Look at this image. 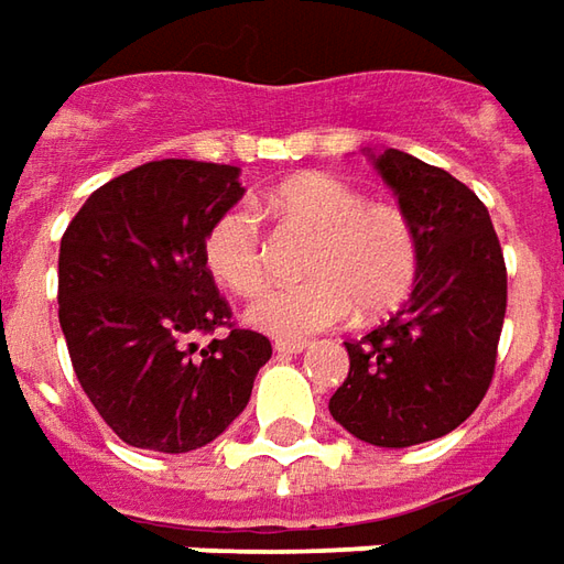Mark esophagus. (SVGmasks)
I'll return each instance as SVG.
<instances>
[{"mask_svg": "<svg viewBox=\"0 0 564 564\" xmlns=\"http://www.w3.org/2000/svg\"><path fill=\"white\" fill-rule=\"evenodd\" d=\"M305 348H308V341H290V338H274V350H278L281 357H293V354H302Z\"/></svg>", "mask_w": 564, "mask_h": 564, "instance_id": "obj_1", "label": "esophagus"}]
</instances>
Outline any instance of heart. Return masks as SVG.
<instances>
[{
    "label": "heart",
    "instance_id": "b5f03b06",
    "mask_svg": "<svg viewBox=\"0 0 564 564\" xmlns=\"http://www.w3.org/2000/svg\"><path fill=\"white\" fill-rule=\"evenodd\" d=\"M262 210L311 231L299 283L259 293L247 323L281 338H302L360 308L378 317L400 308L421 271V238L412 216L391 200H366L357 186L326 173L286 180L262 198ZM204 259L231 293L250 295L265 281V241L250 207L231 204L204 235Z\"/></svg>",
    "mask_w": 564,
    "mask_h": 564
}]
</instances>
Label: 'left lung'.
Listing matches in <instances>:
<instances>
[{
    "mask_svg": "<svg viewBox=\"0 0 564 564\" xmlns=\"http://www.w3.org/2000/svg\"><path fill=\"white\" fill-rule=\"evenodd\" d=\"M378 173L421 238L415 290L391 321L345 341L333 419L369 446L440 440L482 403L507 314V265L486 204L452 173L384 149Z\"/></svg>",
    "mask_w": 564,
    "mask_h": 564,
    "instance_id": "8db88e82",
    "label": "left lung"
}]
</instances>
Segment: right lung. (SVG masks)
<instances>
[{"label":"right lung","instance_id":"obj_1","mask_svg":"<svg viewBox=\"0 0 564 564\" xmlns=\"http://www.w3.org/2000/svg\"><path fill=\"white\" fill-rule=\"evenodd\" d=\"M238 167L164 159L109 180L61 241V329L82 391L118 440L180 455L243 412L271 341L238 329L204 235L243 195ZM216 328H228L223 337ZM195 335H214L198 349Z\"/></svg>","mask_w":564,"mask_h":564}]
</instances>
